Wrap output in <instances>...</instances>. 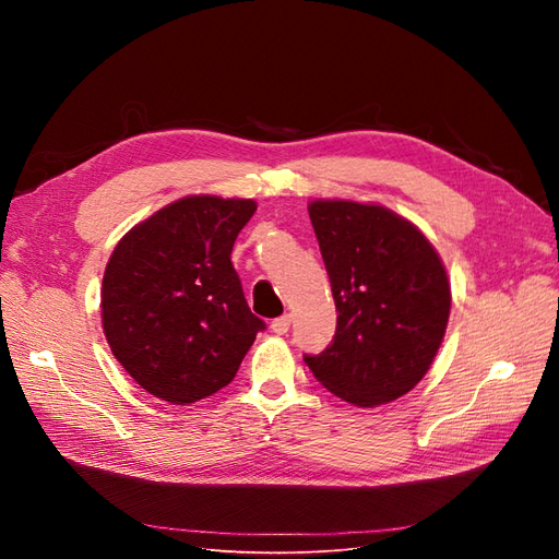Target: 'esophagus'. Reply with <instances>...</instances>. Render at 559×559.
I'll list each match as a JSON object with an SVG mask.
<instances>
[{
	"mask_svg": "<svg viewBox=\"0 0 559 559\" xmlns=\"http://www.w3.org/2000/svg\"><path fill=\"white\" fill-rule=\"evenodd\" d=\"M292 326V314H282L277 319H273V324H270V329H273L277 335H284L286 331H289Z\"/></svg>",
	"mask_w": 559,
	"mask_h": 559,
	"instance_id": "esophagus-1",
	"label": "esophagus"
}]
</instances>
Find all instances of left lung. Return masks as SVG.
<instances>
[{"mask_svg":"<svg viewBox=\"0 0 559 559\" xmlns=\"http://www.w3.org/2000/svg\"><path fill=\"white\" fill-rule=\"evenodd\" d=\"M312 228L335 300V335L306 354L312 376L359 408L396 401L427 376L450 317L436 249L380 205L317 200Z\"/></svg>","mask_w":559,"mask_h":559,"instance_id":"1","label":"left lung"}]
</instances>
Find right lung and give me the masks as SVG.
I'll list each match as a JSON object with an SVG mask.
<instances>
[{
    "instance_id": "right-lung-1",
    "label": "right lung",
    "mask_w": 559,
    "mask_h": 559,
    "mask_svg": "<svg viewBox=\"0 0 559 559\" xmlns=\"http://www.w3.org/2000/svg\"><path fill=\"white\" fill-rule=\"evenodd\" d=\"M253 200L181 198L116 245L103 280V326L128 376L175 405L233 382L265 321L230 263Z\"/></svg>"
}]
</instances>
